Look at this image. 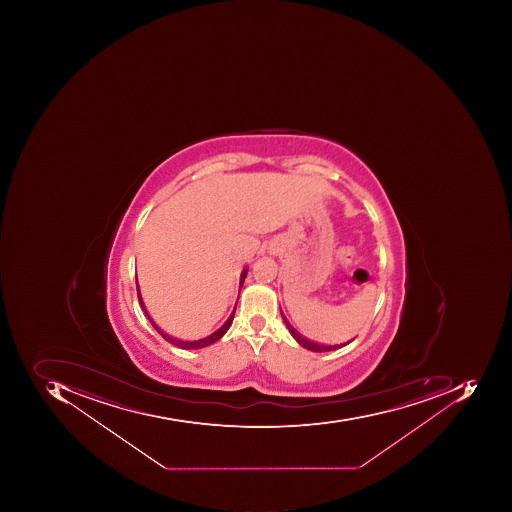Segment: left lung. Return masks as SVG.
Segmentation results:
<instances>
[{"mask_svg":"<svg viewBox=\"0 0 512 512\" xmlns=\"http://www.w3.org/2000/svg\"><path fill=\"white\" fill-rule=\"evenodd\" d=\"M281 317H283L284 323H286V326H288L289 332H291L292 337L295 338V340L300 343L303 348L309 349V351L312 352H328V351H335V349L343 348V346L348 345V343H345V345H320V343H315V341L308 340V338L303 337V335L298 334L297 331H295L294 328H292V324L289 323L288 318L284 317L283 312H281Z\"/></svg>","mask_w":512,"mask_h":512,"instance_id":"obj_1","label":"left lung"}]
</instances>
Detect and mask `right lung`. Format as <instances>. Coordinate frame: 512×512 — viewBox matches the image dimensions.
<instances>
[{
    "label": "right lung",
    "instance_id": "1",
    "mask_svg": "<svg viewBox=\"0 0 512 512\" xmlns=\"http://www.w3.org/2000/svg\"><path fill=\"white\" fill-rule=\"evenodd\" d=\"M246 274H248V269H244L243 272H241L240 277V289L241 286H243L244 278H246ZM137 294H138V300H140L141 308H143L144 314L147 315V318H149V321H151L152 326H154L155 331L158 332V334L161 335V337L164 338V340L169 341V343H172V345L177 346V348L181 349H201L206 348V346L212 345V343H215V341L220 340L221 337H223L226 332H228L229 326L232 324V320H234L235 315V309L234 312H232L231 317L228 318V321L221 326L218 331H215L214 334L208 335V337L200 338V340H194V341H186V340H178V338L171 337V335L164 334L163 331H161L160 328H158L157 324L152 321V318L149 317V314H147L146 308H144L143 300H141V294L140 289H138V283H137ZM235 308H237V304H235Z\"/></svg>",
    "mask_w": 512,
    "mask_h": 512
}]
</instances>
